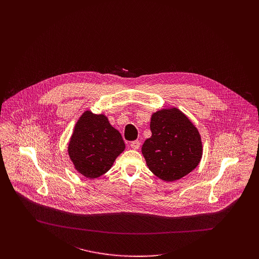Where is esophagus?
Listing matches in <instances>:
<instances>
[{
    "mask_svg": "<svg viewBox=\"0 0 259 259\" xmlns=\"http://www.w3.org/2000/svg\"><path fill=\"white\" fill-rule=\"evenodd\" d=\"M141 147V143L139 142V141H134V142H132L131 143V148H133V149H139Z\"/></svg>",
    "mask_w": 259,
    "mask_h": 259,
    "instance_id": "34e87169",
    "label": "esophagus"
}]
</instances>
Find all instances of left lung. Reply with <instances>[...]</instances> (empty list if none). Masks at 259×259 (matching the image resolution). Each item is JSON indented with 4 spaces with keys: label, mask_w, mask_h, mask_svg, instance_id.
<instances>
[{
    "label": "left lung",
    "mask_w": 259,
    "mask_h": 259,
    "mask_svg": "<svg viewBox=\"0 0 259 259\" xmlns=\"http://www.w3.org/2000/svg\"><path fill=\"white\" fill-rule=\"evenodd\" d=\"M151 137L142 152L149 170L164 182H175L191 172L202 157L198 130L177 108L161 109L151 114Z\"/></svg>",
    "instance_id": "1"
}]
</instances>
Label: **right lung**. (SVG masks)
<instances>
[{"mask_svg": "<svg viewBox=\"0 0 259 259\" xmlns=\"http://www.w3.org/2000/svg\"><path fill=\"white\" fill-rule=\"evenodd\" d=\"M124 148L121 135L111 125L106 114L85 111L74 125L68 153L74 169L92 180L110 170Z\"/></svg>", "mask_w": 259, "mask_h": 259, "instance_id": "obj_1", "label": "right lung"}]
</instances>
